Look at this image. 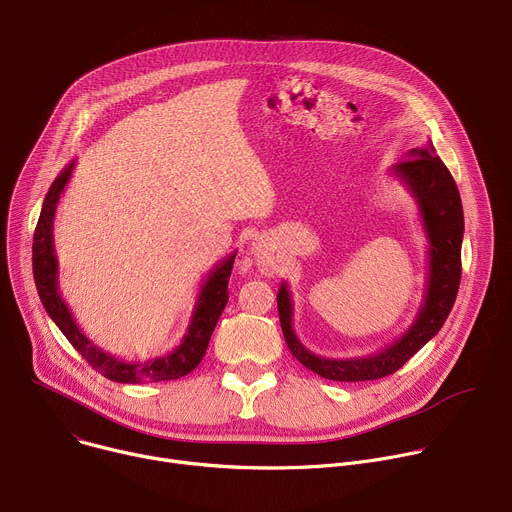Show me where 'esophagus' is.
I'll return each mask as SVG.
<instances>
[{
    "label": "esophagus",
    "instance_id": "34e87169",
    "mask_svg": "<svg viewBox=\"0 0 512 512\" xmlns=\"http://www.w3.org/2000/svg\"><path fill=\"white\" fill-rule=\"evenodd\" d=\"M253 255H255V261H257V267L263 275H275L277 273V267H279V261L273 253V245L271 241L267 239H259L253 247Z\"/></svg>",
    "mask_w": 512,
    "mask_h": 512
}]
</instances>
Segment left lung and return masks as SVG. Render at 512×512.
I'll return each mask as SVG.
<instances>
[{
    "label": "left lung",
    "mask_w": 512,
    "mask_h": 512,
    "mask_svg": "<svg viewBox=\"0 0 512 512\" xmlns=\"http://www.w3.org/2000/svg\"><path fill=\"white\" fill-rule=\"evenodd\" d=\"M395 176L413 196L427 239L425 296L413 324L385 348L356 358H326L310 352L294 330V302L283 281L277 291V310L285 342L306 369L330 381H375L399 371L403 364L442 330L458 296L462 275L464 210L458 186L435 154L431 141L409 150L405 160L391 166Z\"/></svg>",
    "instance_id": "obj_1"
}]
</instances>
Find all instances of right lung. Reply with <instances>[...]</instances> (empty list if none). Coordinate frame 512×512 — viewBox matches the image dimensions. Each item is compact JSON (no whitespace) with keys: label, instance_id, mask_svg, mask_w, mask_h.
<instances>
[{"label":"right lung","instance_id":"right-lung-1","mask_svg":"<svg viewBox=\"0 0 512 512\" xmlns=\"http://www.w3.org/2000/svg\"><path fill=\"white\" fill-rule=\"evenodd\" d=\"M75 166H77V160H72L52 182L44 198L38 225L34 231L32 269H34V281H36L42 306L46 308L52 322L66 336V340L87 358V362L95 371H99L109 381L137 385V383L172 381L188 375L200 364L208 348L212 330L229 302L227 287H229V277H231L237 253H231L229 257H225L206 275L204 283L200 285L186 334L182 336L180 344L174 350L160 356L145 358V360H135V362L121 360L119 356L97 346L79 328V324L75 322V318H72L58 289V259L54 253V233H52L54 216H56L60 194L64 192V186L68 184Z\"/></svg>","mask_w":512,"mask_h":512}]
</instances>
